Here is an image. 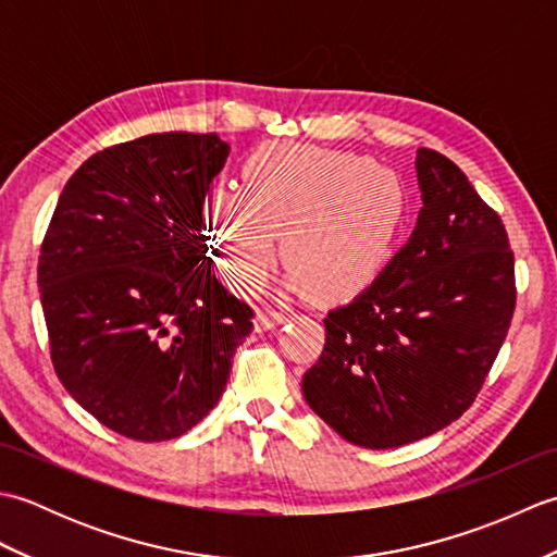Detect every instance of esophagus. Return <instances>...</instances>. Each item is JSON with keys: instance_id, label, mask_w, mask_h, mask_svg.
Returning <instances> with one entry per match:
<instances>
[{"instance_id": "1", "label": "esophagus", "mask_w": 557, "mask_h": 557, "mask_svg": "<svg viewBox=\"0 0 557 557\" xmlns=\"http://www.w3.org/2000/svg\"><path fill=\"white\" fill-rule=\"evenodd\" d=\"M287 313L285 311H277L272 309V306H260V309L256 311V330H270L280 325L282 321H285Z\"/></svg>"}]
</instances>
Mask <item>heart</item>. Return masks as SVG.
I'll return each mask as SVG.
<instances>
[{
    "mask_svg": "<svg viewBox=\"0 0 557 557\" xmlns=\"http://www.w3.org/2000/svg\"><path fill=\"white\" fill-rule=\"evenodd\" d=\"M409 215L401 174L357 152L311 144H265L206 203L210 248L222 277L251 292L277 260L292 287L342 301L381 275Z\"/></svg>",
    "mask_w": 557,
    "mask_h": 557,
    "instance_id": "b5f03b06",
    "label": "heart"
}]
</instances>
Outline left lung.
<instances>
[{
	"label": "left lung",
	"instance_id": "left-lung-1",
	"mask_svg": "<svg viewBox=\"0 0 557 557\" xmlns=\"http://www.w3.org/2000/svg\"><path fill=\"white\" fill-rule=\"evenodd\" d=\"M417 172V230L369 289L327 313L301 381L318 417L369 449L421 441L474 405L517 304L498 212L437 150L419 148Z\"/></svg>",
	"mask_w": 557,
	"mask_h": 557
}]
</instances>
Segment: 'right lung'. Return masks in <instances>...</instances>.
Wrapping results in <instances>:
<instances>
[{
  "mask_svg": "<svg viewBox=\"0 0 557 557\" xmlns=\"http://www.w3.org/2000/svg\"><path fill=\"white\" fill-rule=\"evenodd\" d=\"M230 156L215 134L104 148L66 182L38 287L54 373L114 433L180 437L218 405L253 309L210 272L203 206Z\"/></svg>",
  "mask_w": 557,
  "mask_h": 557,
  "instance_id": "1",
  "label": "right lung"
}]
</instances>
